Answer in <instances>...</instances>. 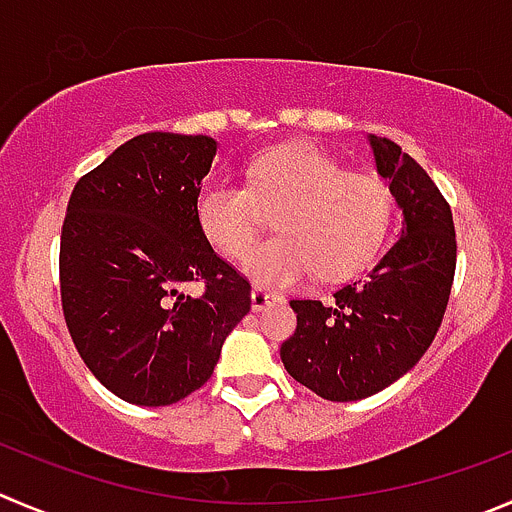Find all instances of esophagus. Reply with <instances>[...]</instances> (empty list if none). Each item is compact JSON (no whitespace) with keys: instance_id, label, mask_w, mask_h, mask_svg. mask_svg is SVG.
<instances>
[{"instance_id":"1","label":"esophagus","mask_w":512,"mask_h":512,"mask_svg":"<svg viewBox=\"0 0 512 512\" xmlns=\"http://www.w3.org/2000/svg\"><path fill=\"white\" fill-rule=\"evenodd\" d=\"M276 301H281V296L276 294V291H266V289H261V286H253V291H251V306H253V309H256V311L266 309V306L276 304Z\"/></svg>"}]
</instances>
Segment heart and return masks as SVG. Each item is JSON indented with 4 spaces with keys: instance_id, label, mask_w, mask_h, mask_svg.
Segmentation results:
<instances>
[{
    "instance_id": "obj_1",
    "label": "heart",
    "mask_w": 512,
    "mask_h": 512,
    "mask_svg": "<svg viewBox=\"0 0 512 512\" xmlns=\"http://www.w3.org/2000/svg\"><path fill=\"white\" fill-rule=\"evenodd\" d=\"M280 208L282 233L257 244L243 259L256 284H304L319 271L339 281L359 274L382 251L394 218V198L374 175L349 173L342 160L311 143L281 145L256 155L251 180L211 178L196 198L203 236L228 259H241L265 222Z\"/></svg>"
}]
</instances>
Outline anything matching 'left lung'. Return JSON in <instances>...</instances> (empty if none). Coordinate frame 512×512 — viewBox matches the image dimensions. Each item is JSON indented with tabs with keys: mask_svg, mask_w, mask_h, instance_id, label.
<instances>
[{
	"mask_svg": "<svg viewBox=\"0 0 512 512\" xmlns=\"http://www.w3.org/2000/svg\"><path fill=\"white\" fill-rule=\"evenodd\" d=\"M369 143L405 213L402 236L367 279L342 286L329 304L291 299L296 332L281 344L286 372L332 402L372 397L410 372L445 319L455 279L450 203L394 140L369 135Z\"/></svg>",
	"mask_w": 512,
	"mask_h": 512,
	"instance_id": "left-lung-1",
	"label": "left lung"
}]
</instances>
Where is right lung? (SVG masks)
I'll return each mask as SVG.
<instances>
[{
  "label": "right lung",
  "mask_w": 512,
  "mask_h": 512,
  "mask_svg": "<svg viewBox=\"0 0 512 512\" xmlns=\"http://www.w3.org/2000/svg\"><path fill=\"white\" fill-rule=\"evenodd\" d=\"M213 155L208 135H135L82 175L67 203V332L100 384L133 405H175L201 389L251 309L248 279L213 251L196 218ZM188 280L201 295L179 291Z\"/></svg>",
  "instance_id": "right-lung-1"
}]
</instances>
